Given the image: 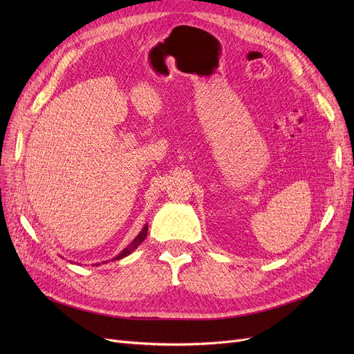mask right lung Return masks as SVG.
<instances>
[{
	"label": "right lung",
	"mask_w": 354,
	"mask_h": 354,
	"mask_svg": "<svg viewBox=\"0 0 354 354\" xmlns=\"http://www.w3.org/2000/svg\"><path fill=\"white\" fill-rule=\"evenodd\" d=\"M146 235H147V225H145L143 227V230L140 231V234L132 241V244H129L115 259H120V258H123V257H126V255H129L130 252H132V251H135L142 243H143V239L146 238Z\"/></svg>",
	"instance_id": "add662e5"
}]
</instances>
